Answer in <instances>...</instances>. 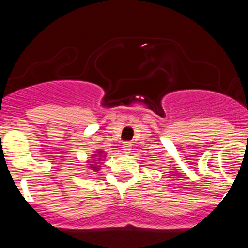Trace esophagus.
Wrapping results in <instances>:
<instances>
[{"instance_id": "obj_1", "label": "esophagus", "mask_w": 248, "mask_h": 248, "mask_svg": "<svg viewBox=\"0 0 248 248\" xmlns=\"http://www.w3.org/2000/svg\"><path fill=\"white\" fill-rule=\"evenodd\" d=\"M122 150H124V153L129 154L130 150H132V142H124V144H122Z\"/></svg>"}]
</instances>
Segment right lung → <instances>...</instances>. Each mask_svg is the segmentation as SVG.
Returning <instances> with one entry per match:
<instances>
[{
	"instance_id": "1",
	"label": "right lung",
	"mask_w": 248,
	"mask_h": 248,
	"mask_svg": "<svg viewBox=\"0 0 248 248\" xmlns=\"http://www.w3.org/2000/svg\"><path fill=\"white\" fill-rule=\"evenodd\" d=\"M101 153H102V152H98L99 156H96V154L94 155V156H96V157H99V158H96V160H98V161H100V157L102 156V155H101ZM104 157H105V155H104ZM94 160H95V158H94ZM90 166H91V168H92L93 170H96V171H98V169H99L98 167H96V166H93V164H90Z\"/></svg>"
}]
</instances>
